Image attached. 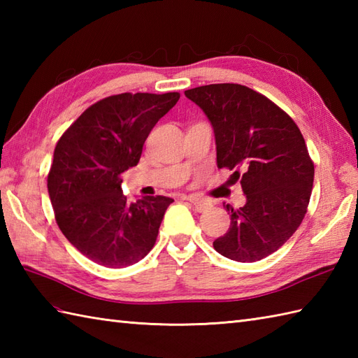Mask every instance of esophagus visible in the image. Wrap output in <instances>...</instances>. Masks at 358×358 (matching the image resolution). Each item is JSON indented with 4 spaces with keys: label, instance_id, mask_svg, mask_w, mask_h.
<instances>
[{
    "label": "esophagus",
    "instance_id": "obj_1",
    "mask_svg": "<svg viewBox=\"0 0 358 358\" xmlns=\"http://www.w3.org/2000/svg\"><path fill=\"white\" fill-rule=\"evenodd\" d=\"M187 201H191L194 204V208L199 212H204L210 208V203L208 200L199 199V196H187Z\"/></svg>",
    "mask_w": 358,
    "mask_h": 358
}]
</instances>
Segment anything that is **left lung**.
<instances>
[{"mask_svg":"<svg viewBox=\"0 0 358 358\" xmlns=\"http://www.w3.org/2000/svg\"><path fill=\"white\" fill-rule=\"evenodd\" d=\"M206 113L215 134L217 166L240 180L246 204L234 209L227 232L214 241L223 257L254 263L275 252L308 210L314 163L299 126L269 98L222 83L185 92Z\"/></svg>","mask_w":358,"mask_h":358,"instance_id":"1","label":"left lung"}]
</instances>
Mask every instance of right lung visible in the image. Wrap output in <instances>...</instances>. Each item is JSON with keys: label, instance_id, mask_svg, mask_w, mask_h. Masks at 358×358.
<instances>
[{"label": "right lung", "instance_id": "1", "mask_svg": "<svg viewBox=\"0 0 358 358\" xmlns=\"http://www.w3.org/2000/svg\"><path fill=\"white\" fill-rule=\"evenodd\" d=\"M180 98L120 94L90 106L58 140L48 191L59 231L106 268L138 263L157 241L169 196L129 203L121 173L138 164L148 135Z\"/></svg>", "mask_w": 358, "mask_h": 358}]
</instances>
